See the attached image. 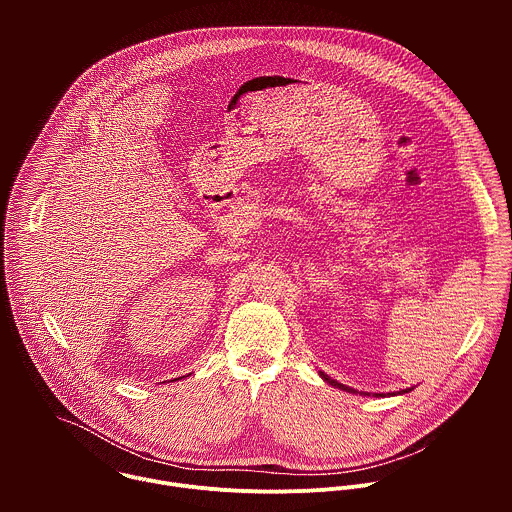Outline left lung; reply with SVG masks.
<instances>
[{"label": "left lung", "instance_id": "obj_1", "mask_svg": "<svg viewBox=\"0 0 512 512\" xmlns=\"http://www.w3.org/2000/svg\"><path fill=\"white\" fill-rule=\"evenodd\" d=\"M320 375H322V379H324V381H326V383H330V385H332V387H336V389H342V391H348V393H356V391H354V389H348V387H344V385H340V383H338V381H334V379H330V377H328V375H324V373H320ZM409 391H411V389H405V391H401V393H409ZM360 395H362V393H360Z\"/></svg>", "mask_w": 512, "mask_h": 512}]
</instances>
